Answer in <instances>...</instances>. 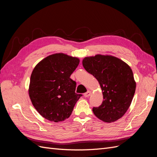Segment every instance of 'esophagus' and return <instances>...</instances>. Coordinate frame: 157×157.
<instances>
[{
    "instance_id": "esophagus-1",
    "label": "esophagus",
    "mask_w": 157,
    "mask_h": 157,
    "mask_svg": "<svg viewBox=\"0 0 157 157\" xmlns=\"http://www.w3.org/2000/svg\"><path fill=\"white\" fill-rule=\"evenodd\" d=\"M90 95H91V92L90 91H88L87 92H86V93H84V97H86V98H87V97H89Z\"/></svg>"
}]
</instances>
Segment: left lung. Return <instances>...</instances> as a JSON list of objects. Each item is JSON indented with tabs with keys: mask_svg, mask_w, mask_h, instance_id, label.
Instances as JSON below:
<instances>
[{
	"mask_svg": "<svg viewBox=\"0 0 157 157\" xmlns=\"http://www.w3.org/2000/svg\"><path fill=\"white\" fill-rule=\"evenodd\" d=\"M84 68L100 84L103 101L94 107V114L105 122L117 121L124 115L136 91L133 72L125 62L111 56L96 55L82 60Z\"/></svg>",
	"mask_w": 157,
	"mask_h": 157,
	"instance_id": "1",
	"label": "left lung"
}]
</instances>
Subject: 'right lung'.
Listing matches in <instances>:
<instances>
[{
  "label": "right lung",
  "instance_id": "add662e5",
  "mask_svg": "<svg viewBox=\"0 0 157 157\" xmlns=\"http://www.w3.org/2000/svg\"><path fill=\"white\" fill-rule=\"evenodd\" d=\"M79 59L64 54L50 55L33 69L29 89L36 110L46 119L58 122L70 117L82 94L75 93V81L70 78Z\"/></svg>",
  "mask_w": 157,
  "mask_h": 157
}]
</instances>
